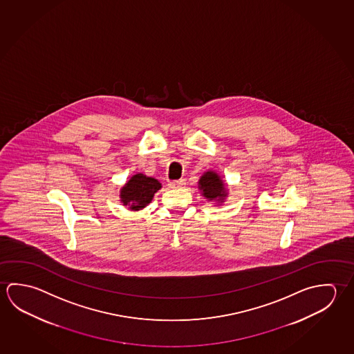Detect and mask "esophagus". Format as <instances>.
I'll list each match as a JSON object with an SVG mask.
<instances>
[{
  "mask_svg": "<svg viewBox=\"0 0 354 354\" xmlns=\"http://www.w3.org/2000/svg\"><path fill=\"white\" fill-rule=\"evenodd\" d=\"M185 180L180 179L175 180V181H173V183H170V184H169V186H170V187H173V189H180V187H184V186H185Z\"/></svg>",
  "mask_w": 354,
  "mask_h": 354,
  "instance_id": "esophagus-1",
  "label": "esophagus"
}]
</instances>
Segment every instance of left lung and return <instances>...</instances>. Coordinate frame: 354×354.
I'll list each match as a JSON object with an SVG mask.
<instances>
[{
  "mask_svg": "<svg viewBox=\"0 0 354 354\" xmlns=\"http://www.w3.org/2000/svg\"><path fill=\"white\" fill-rule=\"evenodd\" d=\"M198 189L201 190V194L209 201L223 203V200L227 196V192H226V187H225L223 180L215 171H211V170L206 171L200 178Z\"/></svg>",
  "mask_w": 354,
  "mask_h": 354,
  "instance_id": "1",
  "label": "left lung"
}]
</instances>
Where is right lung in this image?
Wrapping results in <instances>:
<instances>
[{"instance_id":"1","label":"right lung","mask_w":354,"mask_h":354,"mask_svg":"<svg viewBox=\"0 0 354 354\" xmlns=\"http://www.w3.org/2000/svg\"><path fill=\"white\" fill-rule=\"evenodd\" d=\"M162 187V184L147 175H133L129 181L120 190V201L133 211L142 210L151 203L156 194Z\"/></svg>"}]
</instances>
